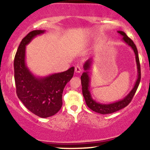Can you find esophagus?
Here are the masks:
<instances>
[{"instance_id": "1", "label": "esophagus", "mask_w": 150, "mask_h": 150, "mask_svg": "<svg viewBox=\"0 0 150 150\" xmlns=\"http://www.w3.org/2000/svg\"><path fill=\"white\" fill-rule=\"evenodd\" d=\"M75 73H80V72L82 71V68H81V67L80 66V65H75Z\"/></svg>"}]
</instances>
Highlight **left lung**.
Here are the masks:
<instances>
[{
    "instance_id": "1",
    "label": "left lung",
    "mask_w": 150,
    "mask_h": 150,
    "mask_svg": "<svg viewBox=\"0 0 150 150\" xmlns=\"http://www.w3.org/2000/svg\"><path fill=\"white\" fill-rule=\"evenodd\" d=\"M118 33H119L120 35L123 36V42L126 43L128 45H129L132 48V50L134 51L135 55V59L136 63H137V73H138V75H137V79L136 80V82L135 84V86L132 88V89L130 91L128 95L125 97L124 99L122 100H120L116 102L111 103V104H100L98 103L97 101L93 100V99L91 97L90 92H89V72L87 70H89L90 68L91 64H92V60L89 59L88 61L85 62V65H84V69H85V72L82 73V76H81V84H82V94L83 97L85 98V100L86 102V104L87 106L92 109V111H95V112L101 113V114H108V113H112L113 112H116L117 111L122 109L125 106H127L130 104V101H132V98H133L134 95H135L136 91H137V87H138L139 84H140V79H141V70H140V61H139L138 57V52H137V47H136L135 44L134 42L130 39L125 32H122V31H118Z\"/></svg>"
}]
</instances>
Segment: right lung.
<instances>
[{
	"label": "right lung",
	"instance_id": "add662e5",
	"mask_svg": "<svg viewBox=\"0 0 150 150\" xmlns=\"http://www.w3.org/2000/svg\"><path fill=\"white\" fill-rule=\"evenodd\" d=\"M44 30L30 32L20 42L14 59L16 93L20 100L32 113L42 118L56 114L61 109L63 89L71 80L74 67L65 72L45 77H36L25 63L26 45Z\"/></svg>",
	"mask_w": 150,
	"mask_h": 150
}]
</instances>
